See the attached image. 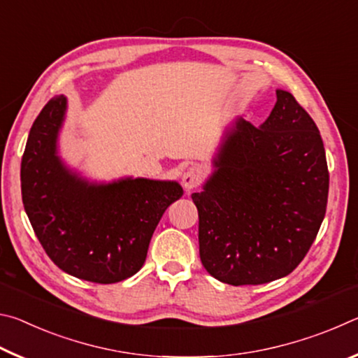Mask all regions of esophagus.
<instances>
[{"instance_id":"obj_1","label":"esophagus","mask_w":358,"mask_h":358,"mask_svg":"<svg viewBox=\"0 0 358 358\" xmlns=\"http://www.w3.org/2000/svg\"><path fill=\"white\" fill-rule=\"evenodd\" d=\"M202 183V172L199 169H187V171L181 175V185L186 191H191Z\"/></svg>"}]
</instances>
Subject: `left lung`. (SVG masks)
<instances>
[{
	"label": "left lung",
	"instance_id": "8db88e82",
	"mask_svg": "<svg viewBox=\"0 0 358 358\" xmlns=\"http://www.w3.org/2000/svg\"><path fill=\"white\" fill-rule=\"evenodd\" d=\"M199 211V252L217 281L265 284L296 268L324 221L329 169L316 123L289 92L276 90L256 128L235 118L224 132Z\"/></svg>",
	"mask_w": 358,
	"mask_h": 358
}]
</instances>
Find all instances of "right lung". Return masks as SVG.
Returning a JSON list of instances; mask_svg holds the SVG:
<instances>
[{"label":"right lung","instance_id":"1","mask_svg":"<svg viewBox=\"0 0 358 358\" xmlns=\"http://www.w3.org/2000/svg\"><path fill=\"white\" fill-rule=\"evenodd\" d=\"M66 110V96H55L31 126L20 169L23 207L47 256L66 273L123 281L142 268L157 222L183 187L150 178H83L58 155Z\"/></svg>","mask_w":358,"mask_h":358}]
</instances>
